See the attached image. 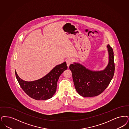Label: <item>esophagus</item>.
Returning <instances> with one entry per match:
<instances>
[{
  "mask_svg": "<svg viewBox=\"0 0 129 129\" xmlns=\"http://www.w3.org/2000/svg\"><path fill=\"white\" fill-rule=\"evenodd\" d=\"M72 59H71V58H68V59H67L66 62H67V66L68 67H69L70 65V64L72 63Z\"/></svg>",
  "mask_w": 129,
  "mask_h": 129,
  "instance_id": "1",
  "label": "esophagus"
}]
</instances>
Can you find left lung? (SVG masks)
Here are the masks:
<instances>
[{
    "label": "left lung",
    "instance_id": "1",
    "mask_svg": "<svg viewBox=\"0 0 129 129\" xmlns=\"http://www.w3.org/2000/svg\"><path fill=\"white\" fill-rule=\"evenodd\" d=\"M109 62L107 67L102 71L94 72L88 70L82 65L74 63L71 64L70 69L78 93L83 97H93L103 93L113 77L115 72L114 52L108 45Z\"/></svg>",
    "mask_w": 129,
    "mask_h": 129
}]
</instances>
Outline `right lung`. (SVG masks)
I'll list each match as a JSON object with an SVG mask.
<instances>
[{"instance_id":"right-lung-1","label":"right lung","mask_w":129,"mask_h":129,"mask_svg":"<svg viewBox=\"0 0 129 129\" xmlns=\"http://www.w3.org/2000/svg\"><path fill=\"white\" fill-rule=\"evenodd\" d=\"M67 68L66 62H63L56 66L44 77L33 82L22 80L15 71L16 77L22 89L30 98L37 100H47L55 94L59 77Z\"/></svg>"}]
</instances>
